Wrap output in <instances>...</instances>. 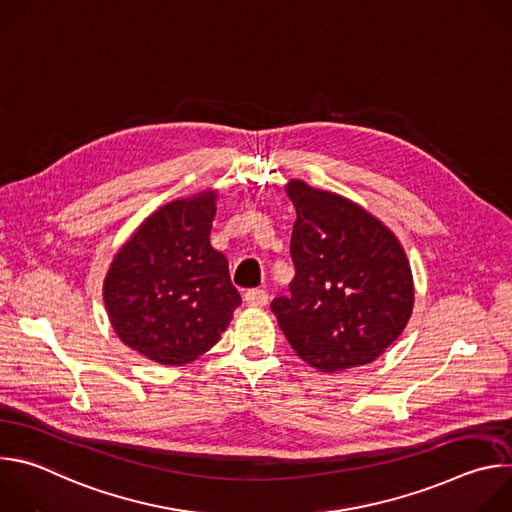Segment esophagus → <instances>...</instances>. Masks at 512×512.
I'll use <instances>...</instances> for the list:
<instances>
[{"label": "esophagus", "mask_w": 512, "mask_h": 512, "mask_svg": "<svg viewBox=\"0 0 512 512\" xmlns=\"http://www.w3.org/2000/svg\"><path fill=\"white\" fill-rule=\"evenodd\" d=\"M245 302L253 308H263L269 302V294L265 289H249L245 294Z\"/></svg>", "instance_id": "34e87169"}]
</instances>
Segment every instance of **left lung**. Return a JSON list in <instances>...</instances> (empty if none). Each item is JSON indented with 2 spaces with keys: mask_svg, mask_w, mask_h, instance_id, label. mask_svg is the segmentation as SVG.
<instances>
[{
  "mask_svg": "<svg viewBox=\"0 0 512 512\" xmlns=\"http://www.w3.org/2000/svg\"><path fill=\"white\" fill-rule=\"evenodd\" d=\"M298 218L296 277L271 302L291 348L334 373L373 362L409 322L413 277L397 237L358 204L302 180L287 184Z\"/></svg>",
  "mask_w": 512,
  "mask_h": 512,
  "instance_id": "left-lung-1",
  "label": "left lung"
}]
</instances>
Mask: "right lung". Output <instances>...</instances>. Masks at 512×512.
Returning <instances> with one entry per match:
<instances>
[{"instance_id":"add662e5","label":"right lung","mask_w":512,"mask_h":512,"mask_svg":"<svg viewBox=\"0 0 512 512\" xmlns=\"http://www.w3.org/2000/svg\"><path fill=\"white\" fill-rule=\"evenodd\" d=\"M216 196L174 200L143 221L103 285L109 320L129 348L186 364L214 346L241 306L227 257L212 249Z\"/></svg>"}]
</instances>
